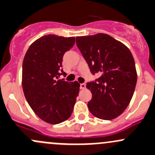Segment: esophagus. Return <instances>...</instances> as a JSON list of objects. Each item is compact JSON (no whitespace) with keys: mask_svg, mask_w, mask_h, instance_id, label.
<instances>
[{"mask_svg":"<svg viewBox=\"0 0 155 155\" xmlns=\"http://www.w3.org/2000/svg\"><path fill=\"white\" fill-rule=\"evenodd\" d=\"M86 88V84L84 83H82V84H80V89L82 90H84V89Z\"/></svg>","mask_w":155,"mask_h":155,"instance_id":"obj_1","label":"esophagus"}]
</instances>
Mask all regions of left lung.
Listing matches in <instances>:
<instances>
[{
  "label": "left lung",
  "mask_w": 155,
  "mask_h": 155,
  "mask_svg": "<svg viewBox=\"0 0 155 155\" xmlns=\"http://www.w3.org/2000/svg\"><path fill=\"white\" fill-rule=\"evenodd\" d=\"M76 41L91 73L99 75L86 85L92 94L89 110L101 120L116 118L128 107L136 87L137 76L131 51L107 34L76 37Z\"/></svg>",
  "instance_id": "left-lung-1"
}]
</instances>
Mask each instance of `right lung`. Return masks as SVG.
Wrapping results in <instances>:
<instances>
[{
	"label": "right lung",
	"mask_w": 155,
	"mask_h": 155,
	"mask_svg": "<svg viewBox=\"0 0 155 155\" xmlns=\"http://www.w3.org/2000/svg\"><path fill=\"white\" fill-rule=\"evenodd\" d=\"M74 37L47 35L27 50L22 66V87L31 108L39 118L58 124L71 117L80 84L58 79L65 75L63 56L73 48Z\"/></svg>",
	"instance_id": "obj_1"
}]
</instances>
